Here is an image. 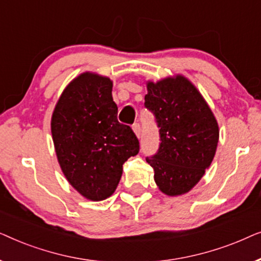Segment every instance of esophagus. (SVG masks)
<instances>
[{"label": "esophagus", "mask_w": 261, "mask_h": 261, "mask_svg": "<svg viewBox=\"0 0 261 261\" xmlns=\"http://www.w3.org/2000/svg\"><path fill=\"white\" fill-rule=\"evenodd\" d=\"M133 130H134V133L137 134L138 138L141 137V126H140V123H134L133 124Z\"/></svg>", "instance_id": "esophagus-1"}]
</instances>
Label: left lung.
Wrapping results in <instances>:
<instances>
[{"instance_id":"obj_1","label":"left lung","mask_w":261,"mask_h":261,"mask_svg":"<svg viewBox=\"0 0 261 261\" xmlns=\"http://www.w3.org/2000/svg\"><path fill=\"white\" fill-rule=\"evenodd\" d=\"M145 107L154 115L160 137L158 151L146 162L154 170L160 191L183 195L213 162L219 142L217 121L195 85L180 74L148 82Z\"/></svg>"}]
</instances>
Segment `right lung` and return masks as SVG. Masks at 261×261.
<instances>
[{
  "label": "right lung",
  "mask_w": 261,
  "mask_h": 261,
  "mask_svg": "<svg viewBox=\"0 0 261 261\" xmlns=\"http://www.w3.org/2000/svg\"><path fill=\"white\" fill-rule=\"evenodd\" d=\"M112 89L108 77L80 74L63 91L51 120L64 176L90 201H103L114 194L124 162L140 148L132 128L117 121Z\"/></svg>",
  "instance_id": "1"
}]
</instances>
